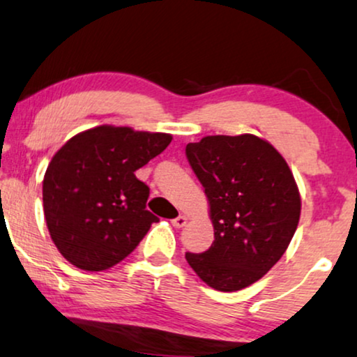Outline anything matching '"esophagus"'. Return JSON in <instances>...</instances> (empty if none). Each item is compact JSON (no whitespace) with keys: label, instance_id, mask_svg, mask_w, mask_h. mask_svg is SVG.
I'll list each match as a JSON object with an SVG mask.
<instances>
[{"label":"esophagus","instance_id":"34e87169","mask_svg":"<svg viewBox=\"0 0 357 357\" xmlns=\"http://www.w3.org/2000/svg\"><path fill=\"white\" fill-rule=\"evenodd\" d=\"M185 223H187V217H185V215H178L177 218L172 220V225H174L175 228L185 227Z\"/></svg>","mask_w":357,"mask_h":357}]
</instances>
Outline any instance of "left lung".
I'll use <instances>...</instances> for the list:
<instances>
[{
	"label": "left lung",
	"instance_id": "left-lung-1",
	"mask_svg": "<svg viewBox=\"0 0 357 357\" xmlns=\"http://www.w3.org/2000/svg\"><path fill=\"white\" fill-rule=\"evenodd\" d=\"M210 202L215 240L188 265L218 291H238L261 278L288 248L301 199L288 164L257 135H208L185 147Z\"/></svg>",
	"mask_w": 357,
	"mask_h": 357
}]
</instances>
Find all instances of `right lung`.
Here are the masks:
<instances>
[{
  "instance_id": "right-lung-1",
  "label": "right lung",
  "mask_w": 357,
  "mask_h": 357,
  "mask_svg": "<svg viewBox=\"0 0 357 357\" xmlns=\"http://www.w3.org/2000/svg\"><path fill=\"white\" fill-rule=\"evenodd\" d=\"M172 142L169 134L99 126L69 139L43 180L46 225L61 255L86 271L107 270L135 250L155 215L134 172Z\"/></svg>"
}]
</instances>
